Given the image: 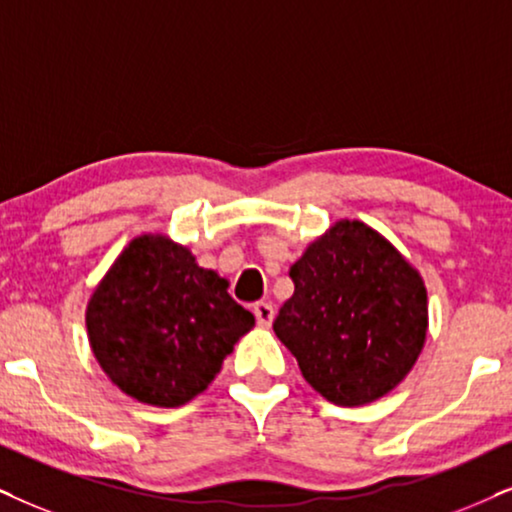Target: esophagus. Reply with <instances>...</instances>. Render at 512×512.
Wrapping results in <instances>:
<instances>
[{
    "instance_id": "34e87169",
    "label": "esophagus",
    "mask_w": 512,
    "mask_h": 512,
    "mask_svg": "<svg viewBox=\"0 0 512 512\" xmlns=\"http://www.w3.org/2000/svg\"><path fill=\"white\" fill-rule=\"evenodd\" d=\"M252 312H255L257 326L269 328L271 321H274V307H271L269 302H257L255 307H252Z\"/></svg>"
}]
</instances>
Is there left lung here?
<instances>
[{
	"mask_svg": "<svg viewBox=\"0 0 512 512\" xmlns=\"http://www.w3.org/2000/svg\"><path fill=\"white\" fill-rule=\"evenodd\" d=\"M276 338L316 392L359 406L397 387L428 333L423 278L378 231L338 222L290 267Z\"/></svg>",
	"mask_w": 512,
	"mask_h": 512,
	"instance_id": "obj_1",
	"label": "left lung"
}]
</instances>
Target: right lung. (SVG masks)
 Listing matches in <instances>:
<instances>
[{
    "label": "right lung",
    "mask_w": 512,
    "mask_h": 512,
    "mask_svg": "<svg viewBox=\"0 0 512 512\" xmlns=\"http://www.w3.org/2000/svg\"><path fill=\"white\" fill-rule=\"evenodd\" d=\"M226 286L181 245L163 236L134 238L89 300L94 357L129 397L186 404L255 326Z\"/></svg>",
    "instance_id": "right-lung-1"
}]
</instances>
